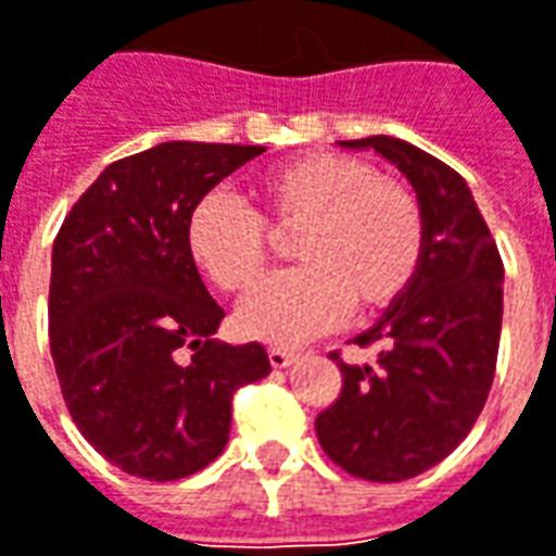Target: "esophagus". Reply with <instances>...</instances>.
I'll return each mask as SVG.
<instances>
[{"label": "esophagus", "instance_id": "34e87169", "mask_svg": "<svg viewBox=\"0 0 556 556\" xmlns=\"http://www.w3.org/2000/svg\"><path fill=\"white\" fill-rule=\"evenodd\" d=\"M267 358H270V365H274V368H289L294 358H298V353H292V350H282V346H270V350H267Z\"/></svg>", "mask_w": 556, "mask_h": 556}]
</instances>
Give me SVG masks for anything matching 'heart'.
I'll use <instances>...</instances> for the list:
<instances>
[{
	"instance_id": "obj_1",
	"label": "heart",
	"mask_w": 556,
	"mask_h": 556,
	"mask_svg": "<svg viewBox=\"0 0 556 556\" xmlns=\"http://www.w3.org/2000/svg\"><path fill=\"white\" fill-rule=\"evenodd\" d=\"M258 215L210 191L185 222V247L222 292H247L267 264V230H292L294 267L262 282L237 307V328L270 343H301L350 313L389 307L422 262V213L414 191L365 161L313 151L267 169L252 185Z\"/></svg>"
}]
</instances>
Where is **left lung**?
<instances>
[{"mask_svg":"<svg viewBox=\"0 0 556 556\" xmlns=\"http://www.w3.org/2000/svg\"><path fill=\"white\" fill-rule=\"evenodd\" d=\"M341 146L395 164L417 191L426 230L414 282L353 341L377 346V362L331 353L343 389L316 417L319 444L343 471L392 484L438 466L478 420L496 374L505 267L456 169L395 136Z\"/></svg>","mask_w":556,"mask_h":556,"instance_id":"obj_1","label":"left lung"}]
</instances>
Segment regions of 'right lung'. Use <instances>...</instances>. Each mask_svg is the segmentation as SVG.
Wrapping results in <instances>:
<instances>
[{
    "mask_svg": "<svg viewBox=\"0 0 556 556\" xmlns=\"http://www.w3.org/2000/svg\"><path fill=\"white\" fill-rule=\"evenodd\" d=\"M262 146L161 142L121 157L54 240L48 328L78 432L112 466L179 481L225 451L230 399L270 374L262 343L215 341L225 309L185 247L200 198ZM192 356L181 362V346Z\"/></svg>",
    "mask_w": 556,
    "mask_h": 556,
    "instance_id": "right-lung-1",
    "label": "right lung"
}]
</instances>
